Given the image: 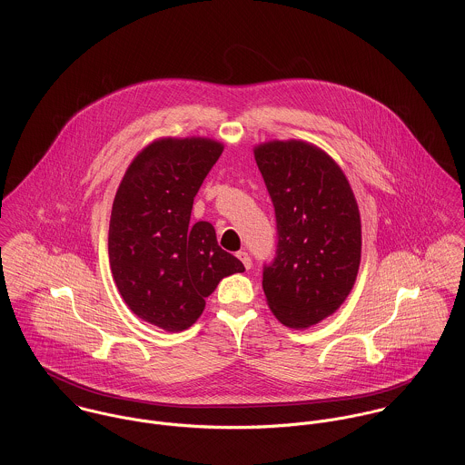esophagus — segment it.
I'll list each match as a JSON object with an SVG mask.
<instances>
[{
	"instance_id": "esophagus-1",
	"label": "esophagus",
	"mask_w": 465,
	"mask_h": 465,
	"mask_svg": "<svg viewBox=\"0 0 465 465\" xmlns=\"http://www.w3.org/2000/svg\"><path fill=\"white\" fill-rule=\"evenodd\" d=\"M236 256H238V260H240V262L245 265L247 270L252 266V260H251V254H249V252H245V251H240Z\"/></svg>"
}]
</instances>
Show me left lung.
<instances>
[{
	"label": "left lung",
	"mask_w": 465,
	"mask_h": 465,
	"mask_svg": "<svg viewBox=\"0 0 465 465\" xmlns=\"http://www.w3.org/2000/svg\"><path fill=\"white\" fill-rule=\"evenodd\" d=\"M275 211V256L263 265L272 313L288 328H310L349 295L361 256L352 190L328 153L304 141L254 150Z\"/></svg>",
	"instance_id": "8db88e82"
}]
</instances>
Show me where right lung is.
<instances>
[{
    "label": "right lung",
    "mask_w": 465,
    "mask_h": 465,
    "mask_svg": "<svg viewBox=\"0 0 465 465\" xmlns=\"http://www.w3.org/2000/svg\"><path fill=\"white\" fill-rule=\"evenodd\" d=\"M223 146L203 137L159 139L129 166L113 203L109 262L134 313L164 330L197 322L205 297L243 263L209 222L190 223L193 200Z\"/></svg>",
    "instance_id": "right-lung-1"
}]
</instances>
